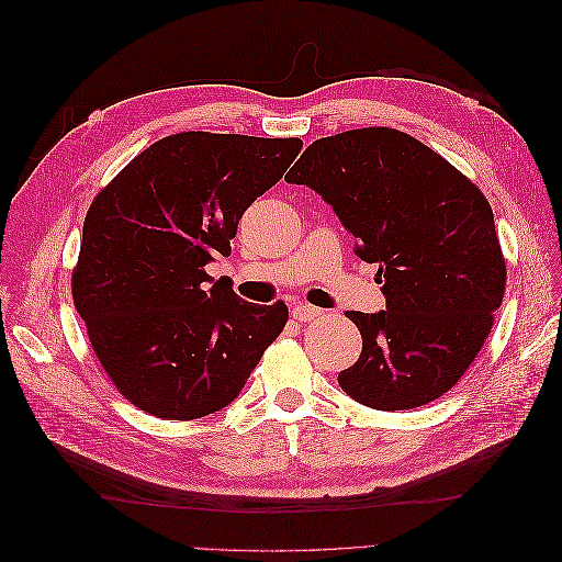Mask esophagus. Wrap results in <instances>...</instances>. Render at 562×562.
Instances as JSON below:
<instances>
[{"label": "esophagus", "mask_w": 562, "mask_h": 562, "mask_svg": "<svg viewBox=\"0 0 562 562\" xmlns=\"http://www.w3.org/2000/svg\"><path fill=\"white\" fill-rule=\"evenodd\" d=\"M291 316L297 323H307V321H314V318L323 316V310H316V307H312V304H295V307L291 310Z\"/></svg>", "instance_id": "obj_1"}]
</instances>
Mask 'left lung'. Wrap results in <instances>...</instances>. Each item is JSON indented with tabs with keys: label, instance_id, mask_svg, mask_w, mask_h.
Returning a JSON list of instances; mask_svg holds the SVG:
<instances>
[{
	"label": "left lung",
	"instance_id": "8db88e82",
	"mask_svg": "<svg viewBox=\"0 0 562 562\" xmlns=\"http://www.w3.org/2000/svg\"><path fill=\"white\" fill-rule=\"evenodd\" d=\"M330 203L353 252L378 262L386 310L347 312L363 351L337 375L375 411L443 396L481 351L506 283L483 192L396 128H359L312 143L285 176Z\"/></svg>",
	"mask_w": 562,
	"mask_h": 562
}]
</instances>
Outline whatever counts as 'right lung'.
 Wrapping results in <instances>:
<instances>
[{
  "label": "right lung",
  "mask_w": 562,
  "mask_h": 562,
  "mask_svg": "<svg viewBox=\"0 0 562 562\" xmlns=\"http://www.w3.org/2000/svg\"><path fill=\"white\" fill-rule=\"evenodd\" d=\"M297 138L187 131L149 145L83 220L72 297L91 347L140 411L196 419L241 394L281 335L283 302L252 304L206 265L300 155Z\"/></svg>",
  "instance_id": "right-lung-1"
}]
</instances>
